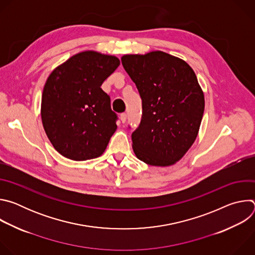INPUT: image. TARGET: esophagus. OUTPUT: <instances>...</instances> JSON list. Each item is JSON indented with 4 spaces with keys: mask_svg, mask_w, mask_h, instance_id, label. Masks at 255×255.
I'll use <instances>...</instances> for the list:
<instances>
[{
    "mask_svg": "<svg viewBox=\"0 0 255 255\" xmlns=\"http://www.w3.org/2000/svg\"><path fill=\"white\" fill-rule=\"evenodd\" d=\"M120 119H121V122H122V123H125L126 120H127V114H126V113H122V114L120 115Z\"/></svg>",
    "mask_w": 255,
    "mask_h": 255,
    "instance_id": "1",
    "label": "esophagus"
}]
</instances>
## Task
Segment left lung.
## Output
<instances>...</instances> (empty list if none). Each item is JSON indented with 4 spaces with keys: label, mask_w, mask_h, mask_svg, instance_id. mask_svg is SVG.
Returning a JSON list of instances; mask_svg holds the SVG:
<instances>
[{
    "label": "left lung",
    "mask_w": 255,
    "mask_h": 255,
    "mask_svg": "<svg viewBox=\"0 0 255 255\" xmlns=\"http://www.w3.org/2000/svg\"><path fill=\"white\" fill-rule=\"evenodd\" d=\"M121 61L142 100V119L131 136L137 158L156 166L175 163L196 140L204 114L195 71L162 51L124 55Z\"/></svg>",
    "instance_id": "obj_1"
}]
</instances>
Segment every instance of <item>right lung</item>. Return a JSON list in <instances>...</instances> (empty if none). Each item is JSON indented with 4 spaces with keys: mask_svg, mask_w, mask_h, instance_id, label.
Segmentation results:
<instances>
[{
    "mask_svg": "<svg viewBox=\"0 0 255 255\" xmlns=\"http://www.w3.org/2000/svg\"><path fill=\"white\" fill-rule=\"evenodd\" d=\"M115 56L85 51L57 66L43 89L41 118L53 147L64 157H99L117 129L118 115L101 86L119 66Z\"/></svg>",
    "mask_w": 255,
    "mask_h": 255,
    "instance_id": "right-lung-1",
    "label": "right lung"
}]
</instances>
